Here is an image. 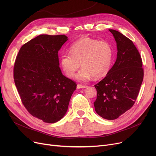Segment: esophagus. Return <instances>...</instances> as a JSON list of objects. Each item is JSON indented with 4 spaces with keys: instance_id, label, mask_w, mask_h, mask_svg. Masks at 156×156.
<instances>
[{
    "instance_id": "esophagus-1",
    "label": "esophagus",
    "mask_w": 156,
    "mask_h": 156,
    "mask_svg": "<svg viewBox=\"0 0 156 156\" xmlns=\"http://www.w3.org/2000/svg\"><path fill=\"white\" fill-rule=\"evenodd\" d=\"M87 85H83L81 84H78L77 85V88L78 89H80V88H87Z\"/></svg>"
}]
</instances>
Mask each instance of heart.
Instances as JSON below:
<instances>
[{
	"label": "heart",
	"instance_id": "obj_1",
	"mask_svg": "<svg viewBox=\"0 0 156 156\" xmlns=\"http://www.w3.org/2000/svg\"><path fill=\"white\" fill-rule=\"evenodd\" d=\"M113 55V48L109 43L84 37L71 45L70 52L61 54L60 63L66 75L71 78L75 76L81 66L82 68L76 78L86 81L92 76L99 78L107 75L111 67Z\"/></svg>",
	"mask_w": 156,
	"mask_h": 156
}]
</instances>
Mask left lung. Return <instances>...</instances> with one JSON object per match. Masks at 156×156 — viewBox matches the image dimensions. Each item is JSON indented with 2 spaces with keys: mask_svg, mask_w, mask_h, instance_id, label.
Returning <instances> with one entry per match:
<instances>
[{
  "mask_svg": "<svg viewBox=\"0 0 156 156\" xmlns=\"http://www.w3.org/2000/svg\"><path fill=\"white\" fill-rule=\"evenodd\" d=\"M116 42V61L106 76L95 86L96 112L112 120L133 107L144 79L141 55L130 39L120 32L109 30Z\"/></svg>",
  "mask_w": 156,
  "mask_h": 156,
  "instance_id": "left-lung-1",
  "label": "left lung"
}]
</instances>
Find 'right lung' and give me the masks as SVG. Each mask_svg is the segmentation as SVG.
Returning <instances> with one entry per match:
<instances>
[{"mask_svg":"<svg viewBox=\"0 0 156 156\" xmlns=\"http://www.w3.org/2000/svg\"><path fill=\"white\" fill-rule=\"evenodd\" d=\"M67 40L64 35H38L21 47L14 62V83L23 104L48 123L63 118L76 88L59 68L58 51Z\"/></svg>","mask_w":156,"mask_h":156,"instance_id":"right-lung-1","label":"right lung"}]
</instances>
